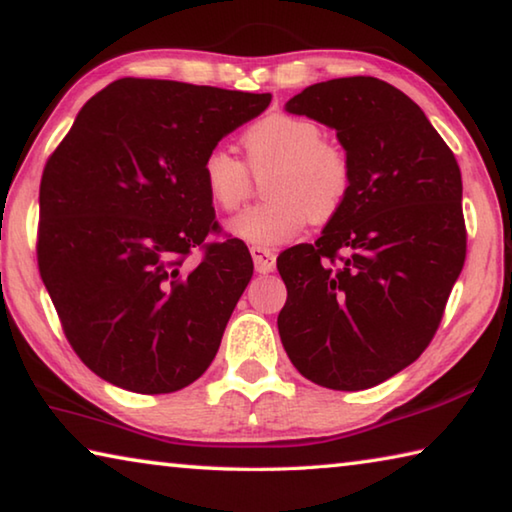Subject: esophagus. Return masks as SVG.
<instances>
[{"label": "esophagus", "instance_id": "obj_1", "mask_svg": "<svg viewBox=\"0 0 512 512\" xmlns=\"http://www.w3.org/2000/svg\"><path fill=\"white\" fill-rule=\"evenodd\" d=\"M250 255H253L257 273H271L275 268V255L268 248L253 246V248H250Z\"/></svg>", "mask_w": 512, "mask_h": 512}]
</instances>
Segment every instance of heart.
Here are the masks:
<instances>
[{"label": "heart", "instance_id": "heart-1", "mask_svg": "<svg viewBox=\"0 0 512 512\" xmlns=\"http://www.w3.org/2000/svg\"><path fill=\"white\" fill-rule=\"evenodd\" d=\"M323 135L316 119L291 112H268L246 128V166L251 173L271 171L262 183L266 201L235 216L228 223L232 235L253 246H280L298 237L307 221L323 225L339 216L352 192L354 167L350 151ZM247 170L228 151L205 155L201 178L216 210L235 212L246 203L253 189Z\"/></svg>", "mask_w": 512, "mask_h": 512}]
</instances>
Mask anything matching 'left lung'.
I'll return each instance as SVG.
<instances>
[{
	"mask_svg": "<svg viewBox=\"0 0 512 512\" xmlns=\"http://www.w3.org/2000/svg\"><path fill=\"white\" fill-rule=\"evenodd\" d=\"M287 110L350 151L348 203L314 244L277 257L284 350L302 377L363 391L427 350L467 250L454 153L404 92L375 76L309 85Z\"/></svg>",
	"mask_w": 512,
	"mask_h": 512,
	"instance_id": "left-lung-1",
	"label": "left lung"
}]
</instances>
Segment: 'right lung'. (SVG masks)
<instances>
[{
  "label": "right lung",
  "instance_id": "obj_1",
  "mask_svg": "<svg viewBox=\"0 0 512 512\" xmlns=\"http://www.w3.org/2000/svg\"><path fill=\"white\" fill-rule=\"evenodd\" d=\"M271 103L158 79H119L85 103L40 180L38 268L72 350L94 375L144 395L210 368L253 277L223 237L203 158ZM202 257L189 260L193 250Z\"/></svg>",
  "mask_w": 512,
  "mask_h": 512
}]
</instances>
